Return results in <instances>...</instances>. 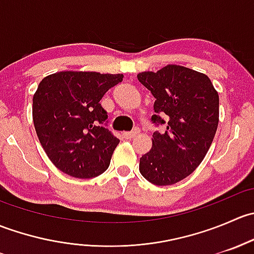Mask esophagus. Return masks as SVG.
Returning a JSON list of instances; mask_svg holds the SVG:
<instances>
[{
  "label": "esophagus",
  "mask_w": 254,
  "mask_h": 254,
  "mask_svg": "<svg viewBox=\"0 0 254 254\" xmlns=\"http://www.w3.org/2000/svg\"><path fill=\"white\" fill-rule=\"evenodd\" d=\"M139 134H140V130L135 129V130H132L131 132H125V137L129 140H131V139H134V137H136Z\"/></svg>",
  "instance_id": "obj_1"
}]
</instances>
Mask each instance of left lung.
<instances>
[{
    "label": "left lung",
    "mask_w": 254,
    "mask_h": 254,
    "mask_svg": "<svg viewBox=\"0 0 254 254\" xmlns=\"http://www.w3.org/2000/svg\"><path fill=\"white\" fill-rule=\"evenodd\" d=\"M137 79L156 98L152 122L165 124L158 114L167 118V130L153 132L152 147L140 158V173L156 186L176 184L196 170L211 146L219 93L205 73L181 65L140 72Z\"/></svg>",
    "instance_id": "1"
}]
</instances>
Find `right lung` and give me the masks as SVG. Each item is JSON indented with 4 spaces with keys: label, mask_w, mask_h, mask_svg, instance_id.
<instances>
[{
    "label": "right lung",
    "mask_w": 254,
    "mask_h": 254,
    "mask_svg": "<svg viewBox=\"0 0 254 254\" xmlns=\"http://www.w3.org/2000/svg\"><path fill=\"white\" fill-rule=\"evenodd\" d=\"M122 73L60 71L40 81L33 96V123L56 168L75 178H93L109 167L119 139L102 127L99 101Z\"/></svg>",
    "instance_id": "1"
}]
</instances>
